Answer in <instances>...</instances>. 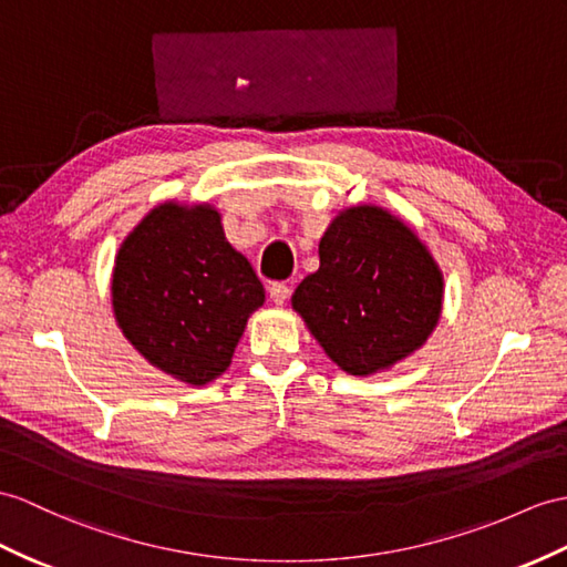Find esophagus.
<instances>
[{"label": "esophagus", "mask_w": 567, "mask_h": 567, "mask_svg": "<svg viewBox=\"0 0 567 567\" xmlns=\"http://www.w3.org/2000/svg\"><path fill=\"white\" fill-rule=\"evenodd\" d=\"M288 296H291V288H288L286 284H281V281L269 284V298L276 302V306H284Z\"/></svg>", "instance_id": "1"}]
</instances>
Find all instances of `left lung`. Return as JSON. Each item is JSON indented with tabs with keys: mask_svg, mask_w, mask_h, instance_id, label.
<instances>
[{
	"mask_svg": "<svg viewBox=\"0 0 567 567\" xmlns=\"http://www.w3.org/2000/svg\"><path fill=\"white\" fill-rule=\"evenodd\" d=\"M291 300L331 361L372 375L421 349L435 329L443 271L404 220L363 204L331 220L320 269Z\"/></svg>",
	"mask_w": 567,
	"mask_h": 567,
	"instance_id": "1",
	"label": "left lung"
}]
</instances>
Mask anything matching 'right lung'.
<instances>
[{"label":"right lung","mask_w":567,"mask_h":567,"mask_svg":"<svg viewBox=\"0 0 567 567\" xmlns=\"http://www.w3.org/2000/svg\"><path fill=\"white\" fill-rule=\"evenodd\" d=\"M265 288L209 204L165 202L124 238L113 269L122 334L151 365L206 384L230 365Z\"/></svg>","instance_id":"right-lung-1"}]
</instances>
